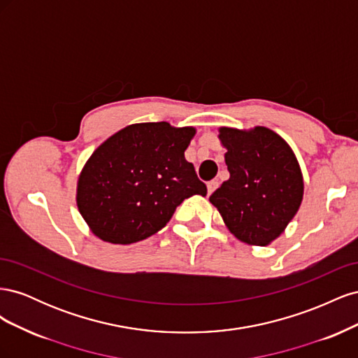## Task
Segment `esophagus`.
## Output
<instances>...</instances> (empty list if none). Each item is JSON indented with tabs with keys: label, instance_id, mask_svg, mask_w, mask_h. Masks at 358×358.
I'll return each instance as SVG.
<instances>
[{
	"label": "esophagus",
	"instance_id": "obj_1",
	"mask_svg": "<svg viewBox=\"0 0 358 358\" xmlns=\"http://www.w3.org/2000/svg\"><path fill=\"white\" fill-rule=\"evenodd\" d=\"M216 188H218V182H216V180H210V182L208 183V196H210V194H212Z\"/></svg>",
	"mask_w": 358,
	"mask_h": 358
}]
</instances>
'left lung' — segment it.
I'll use <instances>...</instances> for the list:
<instances>
[{"label":"left lung","instance_id":"8db88e82","mask_svg":"<svg viewBox=\"0 0 358 358\" xmlns=\"http://www.w3.org/2000/svg\"><path fill=\"white\" fill-rule=\"evenodd\" d=\"M230 179L209 197L237 239L266 246L285 230L303 199V178L285 140L266 127L220 128Z\"/></svg>","mask_w":358,"mask_h":358}]
</instances>
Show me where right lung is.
I'll list each match as a JSON object with an SVG mask.
<instances>
[{
  "mask_svg": "<svg viewBox=\"0 0 358 358\" xmlns=\"http://www.w3.org/2000/svg\"><path fill=\"white\" fill-rule=\"evenodd\" d=\"M192 127L143 122L122 128L94 150L78 182V208L101 241L129 245L155 234L178 206L208 188L185 150Z\"/></svg>",
  "mask_w": 358,
  "mask_h": 358,
  "instance_id": "1",
  "label": "right lung"
}]
</instances>
